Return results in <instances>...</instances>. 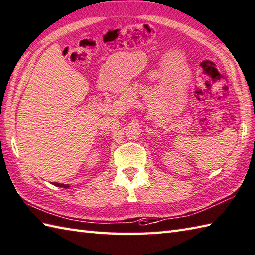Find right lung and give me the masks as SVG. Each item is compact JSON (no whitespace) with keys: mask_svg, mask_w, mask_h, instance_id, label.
<instances>
[{"mask_svg":"<svg viewBox=\"0 0 255 255\" xmlns=\"http://www.w3.org/2000/svg\"><path fill=\"white\" fill-rule=\"evenodd\" d=\"M54 185H55V186H57V187H64V188H68V187H69V185H68V184H67V185H64V184L54 183Z\"/></svg>","mask_w":255,"mask_h":255,"instance_id":"1","label":"right lung"}]
</instances>
